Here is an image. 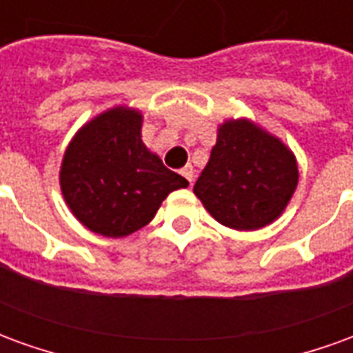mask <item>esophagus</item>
Returning a JSON list of instances; mask_svg holds the SVG:
<instances>
[{
  "instance_id": "esophagus-1",
  "label": "esophagus",
  "mask_w": 353,
  "mask_h": 353,
  "mask_svg": "<svg viewBox=\"0 0 353 353\" xmlns=\"http://www.w3.org/2000/svg\"><path fill=\"white\" fill-rule=\"evenodd\" d=\"M181 176H183L185 179L192 185V179H194V170H192L191 164H187L185 168H181Z\"/></svg>"
}]
</instances>
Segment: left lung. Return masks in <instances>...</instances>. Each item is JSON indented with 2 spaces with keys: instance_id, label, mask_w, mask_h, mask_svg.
<instances>
[{
  "instance_id": "1",
  "label": "left lung",
  "mask_w": 353,
  "mask_h": 353,
  "mask_svg": "<svg viewBox=\"0 0 353 353\" xmlns=\"http://www.w3.org/2000/svg\"><path fill=\"white\" fill-rule=\"evenodd\" d=\"M296 183L295 154L280 138L250 119H227L192 191L215 221L257 230L285 212Z\"/></svg>"
}]
</instances>
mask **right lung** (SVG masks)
I'll use <instances>...</instances> for the list:
<instances>
[{
    "label": "right lung",
    "instance_id": "1",
    "mask_svg": "<svg viewBox=\"0 0 353 353\" xmlns=\"http://www.w3.org/2000/svg\"><path fill=\"white\" fill-rule=\"evenodd\" d=\"M141 124L139 109L115 105L83 124L65 149L62 196L96 234L124 238L143 229L170 192L189 185L147 149Z\"/></svg>",
    "mask_w": 353,
    "mask_h": 353
}]
</instances>
